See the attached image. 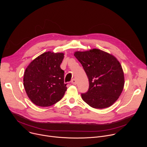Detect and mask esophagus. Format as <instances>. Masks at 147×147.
Listing matches in <instances>:
<instances>
[{
  "label": "esophagus",
  "mask_w": 147,
  "mask_h": 147,
  "mask_svg": "<svg viewBox=\"0 0 147 147\" xmlns=\"http://www.w3.org/2000/svg\"><path fill=\"white\" fill-rule=\"evenodd\" d=\"M71 83L73 84H74V85H76V84H77V81H76V79L73 78V79L71 80Z\"/></svg>",
  "instance_id": "obj_1"
}]
</instances>
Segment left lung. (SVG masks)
<instances>
[{"label":"left lung","instance_id":"1","mask_svg":"<svg viewBox=\"0 0 147 147\" xmlns=\"http://www.w3.org/2000/svg\"><path fill=\"white\" fill-rule=\"evenodd\" d=\"M89 80V88L82 93L83 100L94 108L111 107L119 98L124 87L122 67L113 56L98 49L76 52Z\"/></svg>","mask_w":147,"mask_h":147}]
</instances>
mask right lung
Here are the masks:
<instances>
[{"label":"right lung","instance_id":"1","mask_svg":"<svg viewBox=\"0 0 147 147\" xmlns=\"http://www.w3.org/2000/svg\"><path fill=\"white\" fill-rule=\"evenodd\" d=\"M63 53L48 52L32 61L24 74V87L30 100L39 107H50L59 101L67 90L60 64Z\"/></svg>","mask_w":147,"mask_h":147}]
</instances>
